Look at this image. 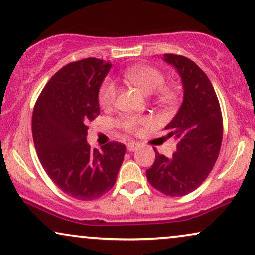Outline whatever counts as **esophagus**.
<instances>
[{"label":"esophagus","instance_id":"34e87169","mask_svg":"<svg viewBox=\"0 0 255 255\" xmlns=\"http://www.w3.org/2000/svg\"><path fill=\"white\" fill-rule=\"evenodd\" d=\"M137 148H138V143H136V142L130 141V142H128V143H127V149L129 151H135Z\"/></svg>","mask_w":255,"mask_h":255}]
</instances>
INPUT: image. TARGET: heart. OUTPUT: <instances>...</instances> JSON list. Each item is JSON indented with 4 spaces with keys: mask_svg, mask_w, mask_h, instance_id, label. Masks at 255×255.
Returning <instances> with one entry per match:
<instances>
[{
    "mask_svg": "<svg viewBox=\"0 0 255 255\" xmlns=\"http://www.w3.org/2000/svg\"><path fill=\"white\" fill-rule=\"evenodd\" d=\"M124 78L128 83L134 85L145 94L156 93V98L159 103L165 105L174 104L177 97L175 91L165 87V76L156 67L148 65L131 66L124 72ZM118 90L115 84L111 79H105L100 85L98 92V101L103 108L113 106L117 99ZM152 119L141 115H122L117 120V125L122 130L129 134H137L143 126L152 125Z\"/></svg>",
    "mask_w": 255,
    "mask_h": 255,
    "instance_id": "1",
    "label": "heart"
}]
</instances>
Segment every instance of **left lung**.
I'll use <instances>...</instances> for the list:
<instances>
[{
    "mask_svg": "<svg viewBox=\"0 0 255 255\" xmlns=\"http://www.w3.org/2000/svg\"><path fill=\"white\" fill-rule=\"evenodd\" d=\"M164 60L177 70L184 88L181 108L165 127L177 141L170 158L155 150V161L145 171L151 186L165 196L181 197L195 191L208 178L223 141V115L211 81L191 59L165 53Z\"/></svg>",
    "mask_w": 255,
    "mask_h": 255,
    "instance_id": "1",
    "label": "left lung"
}]
</instances>
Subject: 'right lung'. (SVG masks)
I'll list each match as a JSON object with an SVG mask.
<instances>
[{
    "label": "right lung",
    "instance_id": "add662e5",
    "mask_svg": "<svg viewBox=\"0 0 255 255\" xmlns=\"http://www.w3.org/2000/svg\"><path fill=\"white\" fill-rule=\"evenodd\" d=\"M112 64L86 58L67 64L47 81L32 113V137L40 164L64 193L92 201L115 184L126 151L108 142L87 144V124L100 114L98 92Z\"/></svg>",
    "mask_w": 255,
    "mask_h": 255
}]
</instances>
